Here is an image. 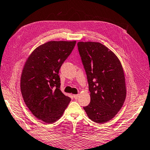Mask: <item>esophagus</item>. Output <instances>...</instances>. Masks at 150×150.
<instances>
[{"mask_svg": "<svg viewBox=\"0 0 150 150\" xmlns=\"http://www.w3.org/2000/svg\"><path fill=\"white\" fill-rule=\"evenodd\" d=\"M73 98L77 99L79 98V94H75V95H73Z\"/></svg>", "mask_w": 150, "mask_h": 150, "instance_id": "obj_1", "label": "esophagus"}]
</instances>
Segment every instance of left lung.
<instances>
[{
  "label": "left lung",
  "mask_w": 150,
  "mask_h": 150,
  "mask_svg": "<svg viewBox=\"0 0 150 150\" xmlns=\"http://www.w3.org/2000/svg\"><path fill=\"white\" fill-rule=\"evenodd\" d=\"M77 46L90 92V103L83 108L90 120L103 124L114 118L124 105V70L118 57L103 44L81 42Z\"/></svg>",
  "instance_id": "1"
}]
</instances>
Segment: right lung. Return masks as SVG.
I'll use <instances>...</instances> for the list:
<instances>
[{"label": "right lung", "instance_id": "obj_1", "mask_svg": "<svg viewBox=\"0 0 150 150\" xmlns=\"http://www.w3.org/2000/svg\"><path fill=\"white\" fill-rule=\"evenodd\" d=\"M76 42H49L37 47L26 60L21 78L24 101L38 119L51 124L62 115L71 99L60 90L59 70Z\"/></svg>", "mask_w": 150, "mask_h": 150}]
</instances>
